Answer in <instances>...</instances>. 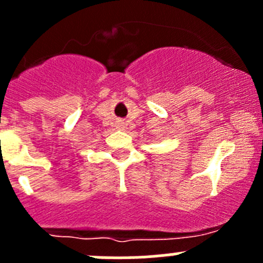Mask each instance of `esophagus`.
I'll return each mask as SVG.
<instances>
[{
    "instance_id": "obj_1",
    "label": "esophagus",
    "mask_w": 263,
    "mask_h": 263,
    "mask_svg": "<svg viewBox=\"0 0 263 263\" xmlns=\"http://www.w3.org/2000/svg\"><path fill=\"white\" fill-rule=\"evenodd\" d=\"M117 126H118L121 129H123L124 127H126V123H124V122H122V121H118V122H117Z\"/></svg>"
}]
</instances>
